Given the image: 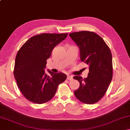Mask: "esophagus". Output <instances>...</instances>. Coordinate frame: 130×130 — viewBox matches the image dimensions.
Wrapping results in <instances>:
<instances>
[{
  "label": "esophagus",
  "mask_w": 130,
  "mask_h": 130,
  "mask_svg": "<svg viewBox=\"0 0 130 130\" xmlns=\"http://www.w3.org/2000/svg\"><path fill=\"white\" fill-rule=\"evenodd\" d=\"M67 79H68V80H73V76L68 75Z\"/></svg>",
  "instance_id": "esophagus-1"
}]
</instances>
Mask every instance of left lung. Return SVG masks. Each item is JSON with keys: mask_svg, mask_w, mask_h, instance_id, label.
<instances>
[{"mask_svg": "<svg viewBox=\"0 0 130 130\" xmlns=\"http://www.w3.org/2000/svg\"><path fill=\"white\" fill-rule=\"evenodd\" d=\"M80 49V60L89 66L87 78H73L80 83L74 92L77 99L85 104L97 103L106 92L112 78V58L109 48L95 32L82 31L69 34Z\"/></svg>", "mask_w": 130, "mask_h": 130, "instance_id": "obj_1", "label": "left lung"}]
</instances>
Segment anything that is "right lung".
I'll return each mask as SVG.
<instances>
[{"mask_svg": "<svg viewBox=\"0 0 130 130\" xmlns=\"http://www.w3.org/2000/svg\"><path fill=\"white\" fill-rule=\"evenodd\" d=\"M68 34L43 33L28 39L18 52L15 61L14 77L19 90L28 100L36 104L49 102L55 95L60 84L67 75L45 73L46 60L56 45L67 38Z\"/></svg>", "mask_w": 130, "mask_h": 130, "instance_id": "obj_1", "label": "right lung"}]
</instances>
